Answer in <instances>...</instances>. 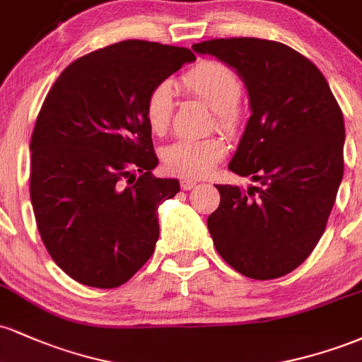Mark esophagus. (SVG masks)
I'll use <instances>...</instances> for the list:
<instances>
[{"instance_id": "1", "label": "esophagus", "mask_w": 362, "mask_h": 362, "mask_svg": "<svg viewBox=\"0 0 362 362\" xmlns=\"http://www.w3.org/2000/svg\"><path fill=\"white\" fill-rule=\"evenodd\" d=\"M195 185H197V182L190 180V178H182V180H180V187H182V189H184V190L194 189Z\"/></svg>"}]
</instances>
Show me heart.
<instances>
[{
    "instance_id": "heart-1",
    "label": "heart",
    "mask_w": 362,
    "mask_h": 362,
    "mask_svg": "<svg viewBox=\"0 0 362 362\" xmlns=\"http://www.w3.org/2000/svg\"><path fill=\"white\" fill-rule=\"evenodd\" d=\"M182 85L214 110L216 122L224 132H235L240 126L242 114L236 103L243 93L240 76L230 66L218 61H204L182 76ZM173 90L168 81L158 83L148 93L144 103V119L149 131L155 136L167 134L172 126ZM221 138L206 139H178L161 151V163L167 172L185 178L206 177L224 155Z\"/></svg>"
}]
</instances>
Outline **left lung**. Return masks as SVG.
I'll return each instance as SVG.
<instances>
[{
  "instance_id": "1",
  "label": "left lung",
  "mask_w": 362,
  "mask_h": 362,
  "mask_svg": "<svg viewBox=\"0 0 362 362\" xmlns=\"http://www.w3.org/2000/svg\"><path fill=\"white\" fill-rule=\"evenodd\" d=\"M233 68L252 115L228 168L257 187L216 185L207 218L216 250L250 279L286 276L325 231L344 175L346 127L322 71L294 49L255 37L194 44Z\"/></svg>"
}]
</instances>
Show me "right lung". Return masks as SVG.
<instances>
[{
  "mask_svg": "<svg viewBox=\"0 0 362 362\" xmlns=\"http://www.w3.org/2000/svg\"><path fill=\"white\" fill-rule=\"evenodd\" d=\"M192 61L190 49L122 40L71 62L49 90L30 141V199L49 255L71 279L117 288L155 252L158 206L180 185L151 173L144 103Z\"/></svg>",
  "mask_w": 362,
  "mask_h": 362,
  "instance_id": "right-lung-1",
  "label": "right lung"
}]
</instances>
